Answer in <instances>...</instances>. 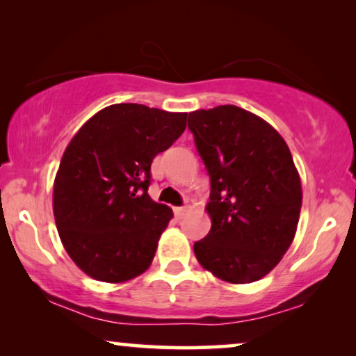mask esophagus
I'll return each instance as SVG.
<instances>
[{
    "instance_id": "esophagus-1",
    "label": "esophagus",
    "mask_w": 356,
    "mask_h": 356,
    "mask_svg": "<svg viewBox=\"0 0 356 356\" xmlns=\"http://www.w3.org/2000/svg\"><path fill=\"white\" fill-rule=\"evenodd\" d=\"M189 207H191V202H188V204H186V206H183V207H175V209H173L175 216H177L178 218H179V217H183V216H184V213H186V212H188V209H189Z\"/></svg>"
}]
</instances>
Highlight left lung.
Listing matches in <instances>:
<instances>
[{"label": "left lung", "instance_id": "1", "mask_svg": "<svg viewBox=\"0 0 356 356\" xmlns=\"http://www.w3.org/2000/svg\"><path fill=\"white\" fill-rule=\"evenodd\" d=\"M188 128L211 177L212 227L194 254L230 284L259 280L279 264L298 225L301 181L289 145L235 105L193 111Z\"/></svg>", "mask_w": 356, "mask_h": 356}]
</instances>
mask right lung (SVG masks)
<instances>
[{
    "instance_id": "add662e5",
    "label": "right lung",
    "mask_w": 356,
    "mask_h": 356,
    "mask_svg": "<svg viewBox=\"0 0 356 356\" xmlns=\"http://www.w3.org/2000/svg\"><path fill=\"white\" fill-rule=\"evenodd\" d=\"M188 113L116 104L71 139L53 186L61 243L92 279L120 284L149 269L172 209L150 199V165L186 129Z\"/></svg>"
}]
</instances>
